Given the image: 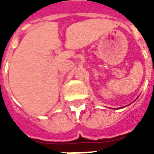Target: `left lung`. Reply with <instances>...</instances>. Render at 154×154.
<instances>
[{"mask_svg": "<svg viewBox=\"0 0 154 154\" xmlns=\"http://www.w3.org/2000/svg\"><path fill=\"white\" fill-rule=\"evenodd\" d=\"M122 108H123V107H122Z\"/></svg>", "mask_w": 154, "mask_h": 154, "instance_id": "obj_1", "label": "left lung"}]
</instances>
